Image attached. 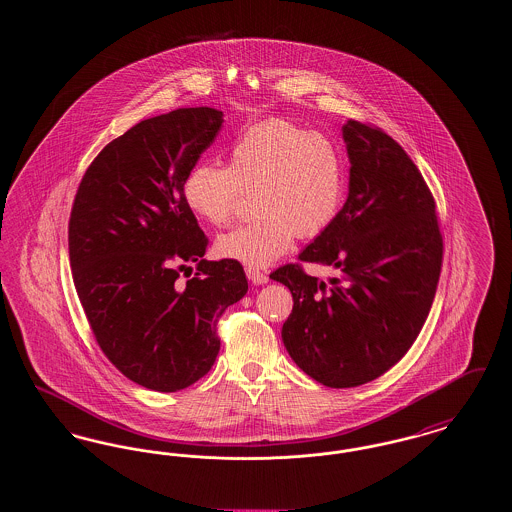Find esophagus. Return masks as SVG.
I'll use <instances>...</instances> for the list:
<instances>
[{"label":"esophagus","instance_id":"esophagus-1","mask_svg":"<svg viewBox=\"0 0 512 512\" xmlns=\"http://www.w3.org/2000/svg\"><path fill=\"white\" fill-rule=\"evenodd\" d=\"M245 274H247V278H249L253 284H267L268 282L267 272H263V270H259V268L247 267L245 268Z\"/></svg>","mask_w":512,"mask_h":512}]
</instances>
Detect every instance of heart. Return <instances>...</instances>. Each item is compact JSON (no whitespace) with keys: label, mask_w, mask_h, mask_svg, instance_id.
Listing matches in <instances>:
<instances>
[{"label":"heart","mask_w":512,"mask_h":512,"mask_svg":"<svg viewBox=\"0 0 512 512\" xmlns=\"http://www.w3.org/2000/svg\"><path fill=\"white\" fill-rule=\"evenodd\" d=\"M253 192L257 215L222 234L217 251L249 267L286 253L293 236L317 238L340 213L343 167L336 146L320 132L282 119L249 126L228 151V167L197 163L182 182L190 211L228 226Z\"/></svg>","instance_id":"b5f03b06"}]
</instances>
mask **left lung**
<instances>
[{
    "label": "left lung",
    "instance_id": "left-lung-1",
    "mask_svg": "<svg viewBox=\"0 0 512 512\" xmlns=\"http://www.w3.org/2000/svg\"><path fill=\"white\" fill-rule=\"evenodd\" d=\"M349 195L299 263L270 278L293 309L282 340L295 365L328 388H355L397 365L420 334L438 288L443 238L436 201L413 159L382 128L347 121ZM305 262L330 266L320 281Z\"/></svg>",
    "mask_w": 512,
    "mask_h": 512
}]
</instances>
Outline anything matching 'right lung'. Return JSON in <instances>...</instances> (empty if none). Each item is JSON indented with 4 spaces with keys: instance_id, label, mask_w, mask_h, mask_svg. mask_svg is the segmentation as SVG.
<instances>
[{
    "instance_id": "1",
    "label": "right lung",
    "mask_w": 512,
    "mask_h": 512,
    "mask_svg": "<svg viewBox=\"0 0 512 512\" xmlns=\"http://www.w3.org/2000/svg\"><path fill=\"white\" fill-rule=\"evenodd\" d=\"M222 111L184 107L138 122L84 172L69 219L74 288L103 355L147 390L178 391L219 355V320L247 293L236 259L205 261L182 197ZM196 265L184 285L180 271Z\"/></svg>"
}]
</instances>
